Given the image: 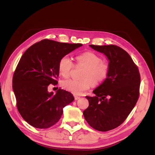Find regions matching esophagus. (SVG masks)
<instances>
[{
	"mask_svg": "<svg viewBox=\"0 0 155 155\" xmlns=\"http://www.w3.org/2000/svg\"><path fill=\"white\" fill-rule=\"evenodd\" d=\"M74 99L76 100H78V99H79L80 98V97L78 96H76V95H74Z\"/></svg>",
	"mask_w": 155,
	"mask_h": 155,
	"instance_id": "esophagus-1",
	"label": "esophagus"
}]
</instances>
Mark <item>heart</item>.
<instances>
[{
  "label": "heart",
  "instance_id": "heart-1",
  "mask_svg": "<svg viewBox=\"0 0 155 155\" xmlns=\"http://www.w3.org/2000/svg\"><path fill=\"white\" fill-rule=\"evenodd\" d=\"M76 66L85 68L81 80L68 79L62 81L61 86L65 90L76 95H80L93 85L98 86L109 76V64L102 61L101 58L93 51H85L76 56ZM74 64L68 55H64L58 63V71L63 78H68Z\"/></svg>",
  "mask_w": 155,
  "mask_h": 155
}]
</instances>
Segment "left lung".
I'll use <instances>...</instances> for the list:
<instances>
[{
  "label": "left lung",
  "instance_id": "8db88e82",
  "mask_svg": "<svg viewBox=\"0 0 155 155\" xmlns=\"http://www.w3.org/2000/svg\"><path fill=\"white\" fill-rule=\"evenodd\" d=\"M90 46L108 58L110 72L106 80L93 91L96 96H86L89 105L83 114L92 128L110 130L124 122L137 104L140 74L137 64L123 48L113 45Z\"/></svg>",
  "mask_w": 155,
  "mask_h": 155
}]
</instances>
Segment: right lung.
<instances>
[{
  "instance_id": "obj_1",
  "label": "right lung",
  "mask_w": 155,
  "mask_h": 155,
  "mask_svg": "<svg viewBox=\"0 0 155 155\" xmlns=\"http://www.w3.org/2000/svg\"><path fill=\"white\" fill-rule=\"evenodd\" d=\"M81 46L43 39L22 55L13 74L12 85L17 109L31 126L50 127L60 120L63 108L74 101L70 92L59 88L54 94L48 92V87L58 84L60 59Z\"/></svg>"
}]
</instances>
